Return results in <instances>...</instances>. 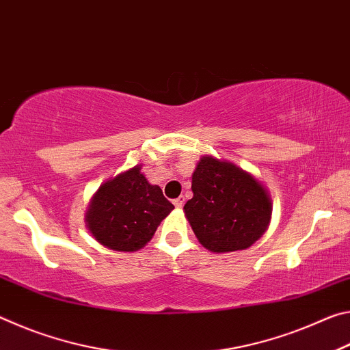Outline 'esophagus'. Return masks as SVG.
I'll use <instances>...</instances> for the list:
<instances>
[{"mask_svg": "<svg viewBox=\"0 0 350 350\" xmlns=\"http://www.w3.org/2000/svg\"><path fill=\"white\" fill-rule=\"evenodd\" d=\"M174 206H176V208H182V206H183V204H185V198H183V196H180V198H177V199H174Z\"/></svg>", "mask_w": 350, "mask_h": 350, "instance_id": "obj_1", "label": "esophagus"}]
</instances>
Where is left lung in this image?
Returning a JSON list of instances; mask_svg holds the SVG:
<instances>
[{"mask_svg":"<svg viewBox=\"0 0 350 350\" xmlns=\"http://www.w3.org/2000/svg\"><path fill=\"white\" fill-rule=\"evenodd\" d=\"M193 198L183 206L200 244L213 253L245 250L267 228L265 188L236 165L206 156L193 173Z\"/></svg>","mask_w":350,"mask_h":350,"instance_id":"1","label":"left lung"}]
</instances>
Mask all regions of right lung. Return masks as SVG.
<instances>
[{
	"label": "right lung",
	"instance_id": "right-lung-1",
	"mask_svg": "<svg viewBox=\"0 0 350 350\" xmlns=\"http://www.w3.org/2000/svg\"><path fill=\"white\" fill-rule=\"evenodd\" d=\"M173 208L161 187L151 185L137 165L98 188L86 213L88 228L105 247L135 252Z\"/></svg>",
	"mask_w": 350,
	"mask_h": 350
}]
</instances>
